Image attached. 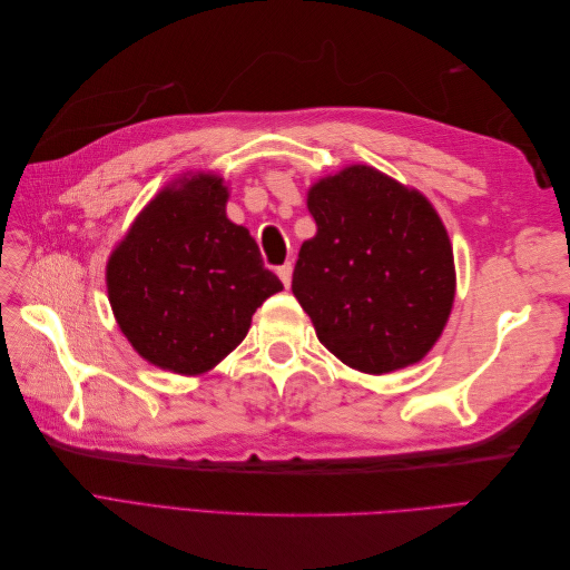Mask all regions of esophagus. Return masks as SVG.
<instances>
[{"instance_id":"esophagus-1","label":"esophagus","mask_w":570,"mask_h":570,"mask_svg":"<svg viewBox=\"0 0 570 570\" xmlns=\"http://www.w3.org/2000/svg\"><path fill=\"white\" fill-rule=\"evenodd\" d=\"M275 273H278V278L283 281V285L289 287V283H292V262H285L283 266H278V271H275Z\"/></svg>"}]
</instances>
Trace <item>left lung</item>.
Returning a JSON list of instances; mask_svg holds the SVG:
<instances>
[{
  "label": "left lung",
  "mask_w": 570,
  "mask_h": 570,
  "mask_svg": "<svg viewBox=\"0 0 570 570\" xmlns=\"http://www.w3.org/2000/svg\"><path fill=\"white\" fill-rule=\"evenodd\" d=\"M318 233L292 292L344 364L390 373L421 361L454 302V256L428 199L381 170L352 166L308 193Z\"/></svg>",
  "instance_id": "obj_1"
}]
</instances>
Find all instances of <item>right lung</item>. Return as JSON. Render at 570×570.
I'll use <instances>...</instances> for the list:
<instances>
[{
    "mask_svg": "<svg viewBox=\"0 0 570 570\" xmlns=\"http://www.w3.org/2000/svg\"><path fill=\"white\" fill-rule=\"evenodd\" d=\"M220 178L168 187L109 258V302L149 364L209 371L245 340L252 316L283 289L247 228L226 216Z\"/></svg>",
    "mask_w": 570,
    "mask_h": 570,
    "instance_id": "right-lung-1",
    "label": "right lung"
}]
</instances>
